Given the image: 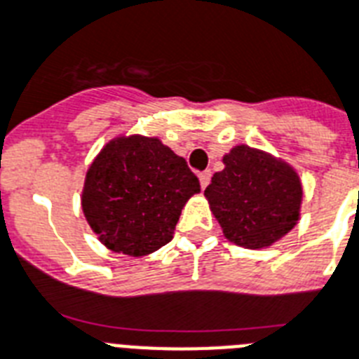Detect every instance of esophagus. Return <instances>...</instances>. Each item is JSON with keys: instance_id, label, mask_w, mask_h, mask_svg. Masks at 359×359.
Listing matches in <instances>:
<instances>
[{"instance_id": "esophagus-1", "label": "esophagus", "mask_w": 359, "mask_h": 359, "mask_svg": "<svg viewBox=\"0 0 359 359\" xmlns=\"http://www.w3.org/2000/svg\"><path fill=\"white\" fill-rule=\"evenodd\" d=\"M210 177H212V173H210V171H203V173H199V182H201V188L205 189L206 186L210 184Z\"/></svg>"}]
</instances>
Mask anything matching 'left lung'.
I'll return each mask as SVG.
<instances>
[{"label":"left lung","mask_w":359,"mask_h":359,"mask_svg":"<svg viewBox=\"0 0 359 359\" xmlns=\"http://www.w3.org/2000/svg\"><path fill=\"white\" fill-rule=\"evenodd\" d=\"M205 189L210 210L230 243L267 249L301 219L302 182L287 162L249 145H234L223 156Z\"/></svg>","instance_id":"8db88e82"}]
</instances>
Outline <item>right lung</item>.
I'll return each mask as SVG.
<instances>
[{
	"label": "right lung",
	"instance_id": "right-lung-1",
	"mask_svg": "<svg viewBox=\"0 0 359 359\" xmlns=\"http://www.w3.org/2000/svg\"><path fill=\"white\" fill-rule=\"evenodd\" d=\"M199 179L186 160L156 136H116L90 164L81 206L90 229L107 249L147 256L175 234Z\"/></svg>",
	"mask_w": 359,
	"mask_h": 359
}]
</instances>
